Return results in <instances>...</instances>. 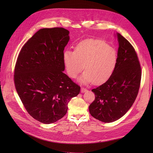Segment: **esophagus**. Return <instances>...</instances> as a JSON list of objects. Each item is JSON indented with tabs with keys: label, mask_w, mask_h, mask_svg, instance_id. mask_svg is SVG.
Masks as SVG:
<instances>
[{
	"label": "esophagus",
	"mask_w": 153,
	"mask_h": 153,
	"mask_svg": "<svg viewBox=\"0 0 153 153\" xmlns=\"http://www.w3.org/2000/svg\"><path fill=\"white\" fill-rule=\"evenodd\" d=\"M81 92H82V93H84V92H87V89H85V88L82 87V88H81Z\"/></svg>",
	"instance_id": "34e87169"
}]
</instances>
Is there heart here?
<instances>
[{
    "mask_svg": "<svg viewBox=\"0 0 153 153\" xmlns=\"http://www.w3.org/2000/svg\"><path fill=\"white\" fill-rule=\"evenodd\" d=\"M66 71L71 78H76L84 69L85 71L78 81L83 84L105 82L114 73L117 62V53L113 47L99 39L80 43L74 51L64 53Z\"/></svg>",
    "mask_w": 153,
    "mask_h": 153,
    "instance_id": "heart-1",
    "label": "heart"
}]
</instances>
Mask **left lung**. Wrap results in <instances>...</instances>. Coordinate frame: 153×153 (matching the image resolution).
I'll use <instances>...</instances> for the list:
<instances>
[{
    "mask_svg": "<svg viewBox=\"0 0 153 153\" xmlns=\"http://www.w3.org/2000/svg\"><path fill=\"white\" fill-rule=\"evenodd\" d=\"M117 62L107 81L92 90L95 98L89 105L91 115L100 121L111 123L122 117L133 104L139 91L141 69L133 46L120 33Z\"/></svg>",
    "mask_w": 153,
    "mask_h": 153,
    "instance_id": "obj_1",
    "label": "left lung"
}]
</instances>
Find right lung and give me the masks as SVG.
Wrapping results in <instances>:
<instances>
[{"mask_svg":"<svg viewBox=\"0 0 153 153\" xmlns=\"http://www.w3.org/2000/svg\"><path fill=\"white\" fill-rule=\"evenodd\" d=\"M63 28H42L24 45L14 72L16 90L28 113L50 124L67 113L68 104L81 87L63 71V54L69 41Z\"/></svg>","mask_w":153,"mask_h":153,"instance_id":"add662e5","label":"right lung"}]
</instances>
